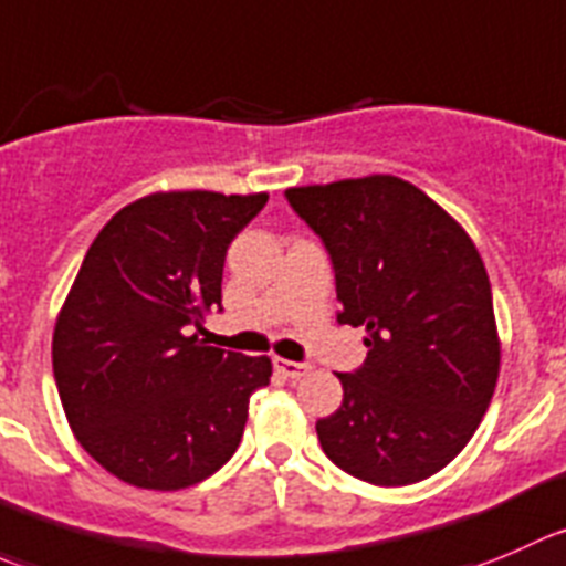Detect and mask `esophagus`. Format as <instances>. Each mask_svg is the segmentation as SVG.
I'll return each mask as SVG.
<instances>
[{"mask_svg":"<svg viewBox=\"0 0 566 566\" xmlns=\"http://www.w3.org/2000/svg\"><path fill=\"white\" fill-rule=\"evenodd\" d=\"M273 365H276V370L282 373V376H287V378H301V376H306V373L312 370L310 365H306V361H293V359H282V356H276V359H273Z\"/></svg>","mask_w":566,"mask_h":566,"instance_id":"obj_1","label":"esophagus"}]
</instances>
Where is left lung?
Listing matches in <instances>:
<instances>
[{
  "label": "left lung",
  "mask_w": 566,
  "mask_h": 566,
  "mask_svg": "<svg viewBox=\"0 0 566 566\" xmlns=\"http://www.w3.org/2000/svg\"><path fill=\"white\" fill-rule=\"evenodd\" d=\"M287 201L332 254L337 321L367 334L365 365L337 376L343 406L315 426L323 453L376 486L440 473L475 434L501 373L479 249L392 174L287 188Z\"/></svg>",
  "instance_id": "left-lung-1"
}]
</instances>
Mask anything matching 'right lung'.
Masks as SVG:
<instances>
[{
  "label": "right lung",
  "instance_id": "right-lung-1",
  "mask_svg": "<svg viewBox=\"0 0 566 566\" xmlns=\"http://www.w3.org/2000/svg\"><path fill=\"white\" fill-rule=\"evenodd\" d=\"M268 193L157 190L115 212L60 306L52 365L76 442L124 484L177 492L232 459L268 356L212 348L234 234Z\"/></svg>",
  "mask_w": 566,
  "mask_h": 566
}]
</instances>
